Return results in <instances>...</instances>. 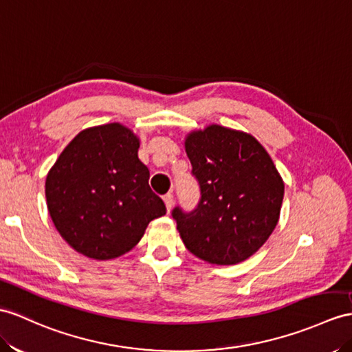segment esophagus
<instances>
[{
  "label": "esophagus",
  "instance_id": "esophagus-1",
  "mask_svg": "<svg viewBox=\"0 0 352 352\" xmlns=\"http://www.w3.org/2000/svg\"><path fill=\"white\" fill-rule=\"evenodd\" d=\"M162 200H164V203H166V208H167V212H170V209H171V206H173V194H171V192L166 194L164 197H162Z\"/></svg>",
  "mask_w": 352,
  "mask_h": 352
}]
</instances>
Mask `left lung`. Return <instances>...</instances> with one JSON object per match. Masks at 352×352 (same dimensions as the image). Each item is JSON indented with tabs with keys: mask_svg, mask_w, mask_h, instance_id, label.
Returning a JSON list of instances; mask_svg holds the SVG:
<instances>
[{
	"mask_svg": "<svg viewBox=\"0 0 352 352\" xmlns=\"http://www.w3.org/2000/svg\"><path fill=\"white\" fill-rule=\"evenodd\" d=\"M200 200L192 210H171L186 250L212 264L250 258L275 230L284 182L252 135L221 125L186 137Z\"/></svg>",
	"mask_w": 352,
	"mask_h": 352,
	"instance_id": "obj_1",
	"label": "left lung"
}]
</instances>
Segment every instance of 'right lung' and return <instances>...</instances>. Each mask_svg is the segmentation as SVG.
<instances>
[{"instance_id":"obj_1","label":"right lung","mask_w":352,"mask_h":352,"mask_svg":"<svg viewBox=\"0 0 352 352\" xmlns=\"http://www.w3.org/2000/svg\"><path fill=\"white\" fill-rule=\"evenodd\" d=\"M137 151L139 139L131 130L100 125L77 134L50 168V218L77 252L116 258L139 243L152 219L166 213Z\"/></svg>"}]
</instances>
